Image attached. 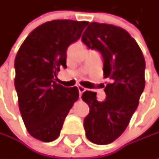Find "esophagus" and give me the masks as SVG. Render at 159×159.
Returning <instances> with one entry per match:
<instances>
[{"label":"esophagus","mask_w":159,"mask_h":159,"mask_svg":"<svg viewBox=\"0 0 159 159\" xmlns=\"http://www.w3.org/2000/svg\"><path fill=\"white\" fill-rule=\"evenodd\" d=\"M78 89H79V93H80V96H81L82 94L86 91V89L83 88L82 86H78Z\"/></svg>","instance_id":"34e87169"}]
</instances>
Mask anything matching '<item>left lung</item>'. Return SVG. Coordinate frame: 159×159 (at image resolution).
<instances>
[{"mask_svg":"<svg viewBox=\"0 0 159 159\" xmlns=\"http://www.w3.org/2000/svg\"><path fill=\"white\" fill-rule=\"evenodd\" d=\"M81 40L101 53L103 75L111 80L104 89V101H98L95 92L83 93L82 100L89 106L84 119L86 135L95 144H109L125 131L137 109L145 87V60L135 40L112 25L90 23Z\"/></svg>","mask_w":159,"mask_h":159,"instance_id":"left-lung-1","label":"left lung"}]
</instances>
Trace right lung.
<instances>
[{"label": "right lung", "instance_id": "add662e5", "mask_svg": "<svg viewBox=\"0 0 159 159\" xmlns=\"http://www.w3.org/2000/svg\"><path fill=\"white\" fill-rule=\"evenodd\" d=\"M87 21L52 20L35 28L15 58V88L19 111L28 133L48 143L60 134L65 117L79 98L77 87L57 84L66 68V50L80 39Z\"/></svg>", "mask_w": 159, "mask_h": 159}]
</instances>
